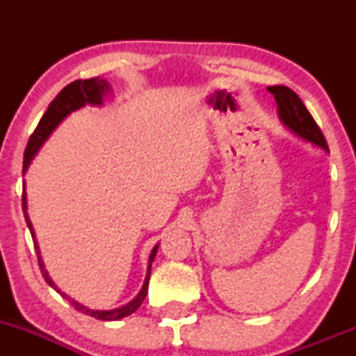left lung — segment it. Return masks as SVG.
<instances>
[{
    "instance_id": "8db88e82",
    "label": "left lung",
    "mask_w": 356,
    "mask_h": 356,
    "mask_svg": "<svg viewBox=\"0 0 356 356\" xmlns=\"http://www.w3.org/2000/svg\"><path fill=\"white\" fill-rule=\"evenodd\" d=\"M268 92L275 95L281 122L289 130H293L296 136L305 138V140L328 150V144H326V138L323 136L321 129L314 122L313 115L305 107L300 97L291 88L284 87V85H275V87H269Z\"/></svg>"
}]
</instances>
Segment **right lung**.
Returning a JSON list of instances; mask_svg holds the SVG:
<instances>
[{
  "mask_svg": "<svg viewBox=\"0 0 356 356\" xmlns=\"http://www.w3.org/2000/svg\"><path fill=\"white\" fill-rule=\"evenodd\" d=\"M108 90V83L105 80H102L100 76H95V79H88V80H75L72 81L70 85H67L58 95L53 99V102L50 105H48V110L43 113L42 120L38 122V125H36L35 132L30 136V140H28V145L26 149H24V157H23V172H26L28 165H30L31 159L35 157V154L38 152L40 147L43 145V142L47 140L48 137H50V134L53 130L56 129V125L60 124L61 120H63L65 117L68 115V113L73 112V110L83 107L85 104H90V105H100L102 104V97H104V93ZM22 202H23V212H24V219H26V224L28 227H30V232H31V238H33V243L36 244L35 241V232H33V226H31L30 219H28V214H26V195H24V191H23V195H22ZM36 248V254H38V264H40V269H42L43 273V277L44 281H47L48 284L51 286L53 289H56V291L60 293V289L56 288L55 283L51 281V277L48 276V273L44 271V266H43V261L42 257H40V251H38V246ZM157 248L155 246L152 249V252H150V257H149V269H147V276H145V281H144V286H142L140 293H138L137 298H134L130 303H127L125 306H122V308H117V309H110V312H97V309H88L85 308L83 305L76 303V301H73L68 298L67 295H63V293H60L61 296L67 298L68 301H70L73 308L76 309V312L83 313V314H90V316L97 318V320H102V321H115V320H120V318L124 316H129V314H132L138 306L142 305V301L145 300L147 296V289H149V280H150V264H152L154 257H155V252H157Z\"/></svg>",
  "mask_w": 356,
  "mask_h": 356,
  "instance_id": "obj_1",
  "label": "right lung"
}]
</instances>
